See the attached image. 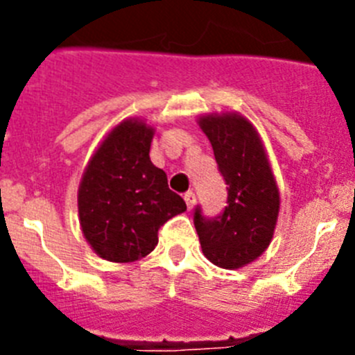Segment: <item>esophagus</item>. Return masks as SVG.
<instances>
[{
  "label": "esophagus",
  "mask_w": 355,
  "mask_h": 355,
  "mask_svg": "<svg viewBox=\"0 0 355 355\" xmlns=\"http://www.w3.org/2000/svg\"><path fill=\"white\" fill-rule=\"evenodd\" d=\"M183 199H184V202H187L188 209H192L193 205H196V193H193L192 190H188V192L183 196Z\"/></svg>",
  "instance_id": "obj_1"
}]
</instances>
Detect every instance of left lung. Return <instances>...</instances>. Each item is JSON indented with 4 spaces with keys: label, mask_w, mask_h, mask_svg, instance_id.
Instances as JSON below:
<instances>
[{
    "label": "left lung",
    "mask_w": 355,
    "mask_h": 355,
    "mask_svg": "<svg viewBox=\"0 0 355 355\" xmlns=\"http://www.w3.org/2000/svg\"><path fill=\"white\" fill-rule=\"evenodd\" d=\"M218 172L227 184V206L206 216L197 205L193 224L206 258L222 268H240L270 245L279 213V190L258 133L236 114L199 121Z\"/></svg>",
    "instance_id": "left-lung-1"
}]
</instances>
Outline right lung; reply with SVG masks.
Here are the masks:
<instances>
[{"instance_id": "1", "label": "right lung", "mask_w": 355, "mask_h": 355, "mask_svg": "<svg viewBox=\"0 0 355 355\" xmlns=\"http://www.w3.org/2000/svg\"><path fill=\"white\" fill-rule=\"evenodd\" d=\"M153 128L124 121L99 146L78 190L83 234L101 258L130 263L158 243V229L187 209L149 158Z\"/></svg>"}]
</instances>
